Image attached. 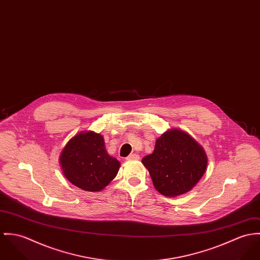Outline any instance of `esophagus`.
Instances as JSON below:
<instances>
[{
	"mask_svg": "<svg viewBox=\"0 0 260 260\" xmlns=\"http://www.w3.org/2000/svg\"><path fill=\"white\" fill-rule=\"evenodd\" d=\"M126 159L127 160H137V159H140V155L137 153H132L126 157Z\"/></svg>",
	"mask_w": 260,
	"mask_h": 260,
	"instance_id": "34e87169",
	"label": "esophagus"
}]
</instances>
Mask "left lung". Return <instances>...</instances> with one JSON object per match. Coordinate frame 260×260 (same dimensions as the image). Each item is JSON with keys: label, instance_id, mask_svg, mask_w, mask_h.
I'll use <instances>...</instances> for the list:
<instances>
[{"label": "left lung", "instance_id": "left-lung-1", "mask_svg": "<svg viewBox=\"0 0 260 260\" xmlns=\"http://www.w3.org/2000/svg\"><path fill=\"white\" fill-rule=\"evenodd\" d=\"M142 162L155 189L165 197L175 198L190 191L202 179L207 155L186 132L171 128L156 139L153 152Z\"/></svg>", "mask_w": 260, "mask_h": 260}]
</instances>
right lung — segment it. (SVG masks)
Here are the masks:
<instances>
[{
    "mask_svg": "<svg viewBox=\"0 0 260 260\" xmlns=\"http://www.w3.org/2000/svg\"><path fill=\"white\" fill-rule=\"evenodd\" d=\"M58 160L71 183L91 192L108 186L120 168V162L108 153L104 137L91 131L74 136L60 151Z\"/></svg>",
    "mask_w": 260,
    "mask_h": 260,
    "instance_id": "obj_1",
    "label": "right lung"
}]
</instances>
